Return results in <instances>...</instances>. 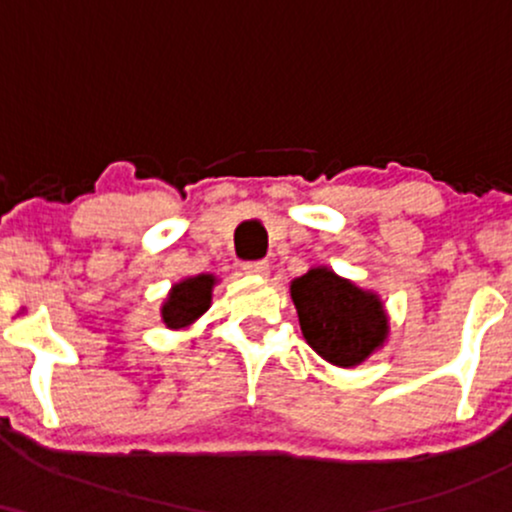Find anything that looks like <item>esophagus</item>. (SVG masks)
<instances>
[{"label":"esophagus","instance_id":"obj_1","mask_svg":"<svg viewBox=\"0 0 512 512\" xmlns=\"http://www.w3.org/2000/svg\"><path fill=\"white\" fill-rule=\"evenodd\" d=\"M243 269L248 274L264 276V274H269V262L267 260H250V262H243Z\"/></svg>","mask_w":512,"mask_h":512}]
</instances>
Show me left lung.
Instances as JSON below:
<instances>
[{
	"mask_svg": "<svg viewBox=\"0 0 512 512\" xmlns=\"http://www.w3.org/2000/svg\"><path fill=\"white\" fill-rule=\"evenodd\" d=\"M305 342L334 366H356L385 342L387 317L373 293L330 269H310L291 284Z\"/></svg>",
	"mask_w": 512,
	"mask_h": 512,
	"instance_id": "obj_1",
	"label": "left lung"
}]
</instances>
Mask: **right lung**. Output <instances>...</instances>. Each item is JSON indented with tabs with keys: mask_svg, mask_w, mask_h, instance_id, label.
<instances>
[{
	"mask_svg": "<svg viewBox=\"0 0 512 512\" xmlns=\"http://www.w3.org/2000/svg\"><path fill=\"white\" fill-rule=\"evenodd\" d=\"M211 286H214V276L209 274L185 279L182 284L173 286L166 305H163V322L173 330L195 322L199 315L207 313L211 303Z\"/></svg>",
	"mask_w": 512,
	"mask_h": 512,
	"instance_id": "1",
	"label": "right lung"
}]
</instances>
